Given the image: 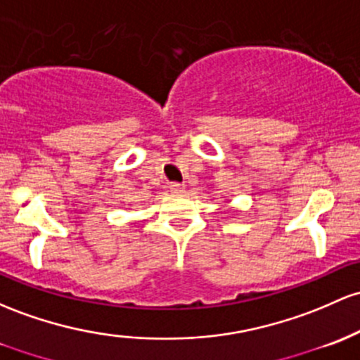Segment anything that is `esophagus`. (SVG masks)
Returning <instances> with one entry per match:
<instances>
[{
	"mask_svg": "<svg viewBox=\"0 0 360 360\" xmlns=\"http://www.w3.org/2000/svg\"><path fill=\"white\" fill-rule=\"evenodd\" d=\"M172 193H181L184 191V184H179V183H171V186H169Z\"/></svg>",
	"mask_w": 360,
	"mask_h": 360,
	"instance_id": "1",
	"label": "esophagus"
}]
</instances>
